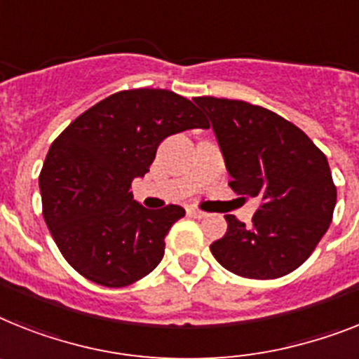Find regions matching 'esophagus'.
<instances>
[{"instance_id":"34e87169","label":"esophagus","mask_w":359,"mask_h":359,"mask_svg":"<svg viewBox=\"0 0 359 359\" xmlns=\"http://www.w3.org/2000/svg\"><path fill=\"white\" fill-rule=\"evenodd\" d=\"M187 212H189V216H192V218H198V220H201V218H205L207 216V212L200 211V209H196V207H189Z\"/></svg>"}]
</instances>
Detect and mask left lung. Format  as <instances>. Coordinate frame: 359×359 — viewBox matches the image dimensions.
Returning a JSON list of instances; mask_svg holds the SVG:
<instances>
[{
    "label": "left lung",
    "instance_id": "8db88e82",
    "mask_svg": "<svg viewBox=\"0 0 359 359\" xmlns=\"http://www.w3.org/2000/svg\"><path fill=\"white\" fill-rule=\"evenodd\" d=\"M211 121L236 194L257 198L251 226L227 215L211 253L231 273L277 279L297 269L327 233L336 185L325 154L303 130L244 100L196 97Z\"/></svg>",
    "mask_w": 359,
    "mask_h": 359
}]
</instances>
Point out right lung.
Listing matches in <instances>:
<instances>
[{
    "instance_id": "obj_1",
    "label": "right lung",
    "mask_w": 359,
    "mask_h": 359,
    "mask_svg": "<svg viewBox=\"0 0 359 359\" xmlns=\"http://www.w3.org/2000/svg\"><path fill=\"white\" fill-rule=\"evenodd\" d=\"M209 128L191 100L168 90H128L76 117L49 148L40 174L43 218L64 259L108 288L143 279L161 262L165 236L185 209H147L130 187L163 139Z\"/></svg>"
}]
</instances>
